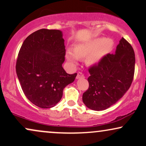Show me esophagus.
<instances>
[{
	"instance_id": "34e87169",
	"label": "esophagus",
	"mask_w": 146,
	"mask_h": 146,
	"mask_svg": "<svg viewBox=\"0 0 146 146\" xmlns=\"http://www.w3.org/2000/svg\"><path fill=\"white\" fill-rule=\"evenodd\" d=\"M84 78L83 73H81V72H78V74H77L76 79H80V78Z\"/></svg>"
}]
</instances>
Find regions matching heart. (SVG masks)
<instances>
[{"label":"heart","mask_w":146,"mask_h":146,"mask_svg":"<svg viewBox=\"0 0 146 146\" xmlns=\"http://www.w3.org/2000/svg\"><path fill=\"white\" fill-rule=\"evenodd\" d=\"M114 42L105 38H95L84 44H78L73 48V53L70 50L66 52V58L73 64L78 63V59L87 58L89 65L97 64L113 47Z\"/></svg>","instance_id":"obj_1"}]
</instances>
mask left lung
Wrapping results in <instances>:
<instances>
[{
    "label": "left lung",
    "instance_id": "left-lung-1",
    "mask_svg": "<svg viewBox=\"0 0 146 146\" xmlns=\"http://www.w3.org/2000/svg\"><path fill=\"white\" fill-rule=\"evenodd\" d=\"M135 65L133 48L122 38L115 54L108 53L88 69L89 87L83 93L84 104L93 110H103L115 104L130 87Z\"/></svg>",
    "mask_w": 146,
    "mask_h": 146
}]
</instances>
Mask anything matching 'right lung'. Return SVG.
Wrapping results in <instances>:
<instances>
[{"mask_svg": "<svg viewBox=\"0 0 146 146\" xmlns=\"http://www.w3.org/2000/svg\"><path fill=\"white\" fill-rule=\"evenodd\" d=\"M65 53L60 30L39 29L22 44L16 74L25 96L40 108L55 106L62 99L64 88L74 82L77 73L68 74L62 67Z\"/></svg>", "mask_w": 146, "mask_h": 146, "instance_id": "add662e5", "label": "right lung"}]
</instances>
